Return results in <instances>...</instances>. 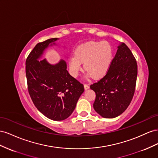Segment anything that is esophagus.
<instances>
[{"label": "esophagus", "mask_w": 158, "mask_h": 158, "mask_svg": "<svg viewBox=\"0 0 158 158\" xmlns=\"http://www.w3.org/2000/svg\"><path fill=\"white\" fill-rule=\"evenodd\" d=\"M84 88H85V90H87V89H89V85H87V84H84Z\"/></svg>", "instance_id": "obj_1"}]
</instances>
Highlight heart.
I'll return each mask as SVG.
<instances>
[{
	"label": "heart",
	"instance_id": "1",
	"mask_svg": "<svg viewBox=\"0 0 158 158\" xmlns=\"http://www.w3.org/2000/svg\"><path fill=\"white\" fill-rule=\"evenodd\" d=\"M113 60V48L107 41H91L77 48L71 56L69 69L73 76L78 75L84 63V69L94 78H100L109 69Z\"/></svg>",
	"mask_w": 158,
	"mask_h": 158
}]
</instances>
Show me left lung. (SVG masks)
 Returning <instances> with one entry per match:
<instances>
[{
	"label": "left lung",
	"instance_id": "obj_1",
	"mask_svg": "<svg viewBox=\"0 0 158 158\" xmlns=\"http://www.w3.org/2000/svg\"><path fill=\"white\" fill-rule=\"evenodd\" d=\"M117 48L106 74L90 86L96 94L94 109L106 118H113L123 113L132 101L136 87V59L124 43H120Z\"/></svg>",
	"mask_w": 158,
	"mask_h": 158
}]
</instances>
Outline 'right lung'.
Listing matches in <instances>:
<instances>
[{"instance_id": "obj_1", "label": "right lung", "mask_w": 158, "mask_h": 158, "mask_svg": "<svg viewBox=\"0 0 158 158\" xmlns=\"http://www.w3.org/2000/svg\"><path fill=\"white\" fill-rule=\"evenodd\" d=\"M59 38L38 43L26 61L28 92L34 105L47 118L65 120L75 109L84 86L67 70L65 60L51 64L46 59L40 60L49 47L57 46Z\"/></svg>"}]
</instances>
